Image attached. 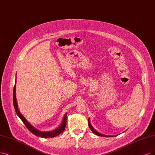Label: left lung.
<instances>
[{"label":"left lung","instance_id":"left-lung-1","mask_svg":"<svg viewBox=\"0 0 155 155\" xmlns=\"http://www.w3.org/2000/svg\"><path fill=\"white\" fill-rule=\"evenodd\" d=\"M88 126H89V128H90V130H91L92 131V132L94 133V134H95V135H98V136H102V137H113V135H104V134H101V133H99L98 132H97L96 130L93 127V126L91 125V123H90V117L88 118ZM115 136V135H114Z\"/></svg>","mask_w":155,"mask_h":155}]
</instances>
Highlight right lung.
<instances>
[{
    "instance_id": "1",
    "label": "right lung",
    "mask_w": 155,
    "mask_h": 155,
    "mask_svg": "<svg viewBox=\"0 0 155 155\" xmlns=\"http://www.w3.org/2000/svg\"><path fill=\"white\" fill-rule=\"evenodd\" d=\"M16 79L15 81V85L14 86V89H13V104H14V107L15 109L16 110V113L17 115L19 116L21 120V121L23 122L25 125L26 126V127L28 129V130H30L31 132H32L33 134H34L36 136H38V137H41L42 138H52L56 136L60 135L61 133H62L65 128L66 127V123H67V113L65 114L64 116L62 121H61V125L60 127H58L57 128L53 131L50 132H42L39 130L35 128L34 126H32L30 123L24 117V116L21 114L20 112L19 109H18V103L16 101Z\"/></svg>"
}]
</instances>
